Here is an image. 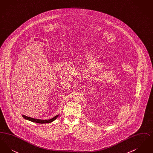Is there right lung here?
Returning <instances> with one entry per match:
<instances>
[{"label": "right lung", "instance_id": "obj_1", "mask_svg": "<svg viewBox=\"0 0 153 153\" xmlns=\"http://www.w3.org/2000/svg\"><path fill=\"white\" fill-rule=\"evenodd\" d=\"M58 116H59V115H57L56 117L51 118V119H48V120H41V119H34V118H33V117H27V116L22 115V117H23L25 119L31 121V122H34V123H38L40 124L49 123H51L53 121L56 120L58 117Z\"/></svg>", "mask_w": 153, "mask_h": 153}]
</instances>
